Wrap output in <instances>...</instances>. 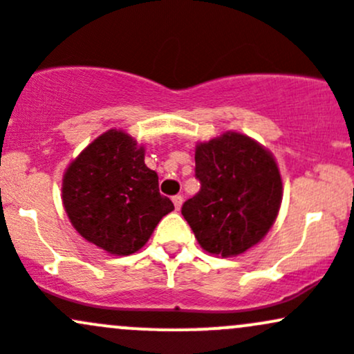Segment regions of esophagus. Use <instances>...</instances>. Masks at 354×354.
<instances>
[{"label": "esophagus", "mask_w": 354, "mask_h": 354, "mask_svg": "<svg viewBox=\"0 0 354 354\" xmlns=\"http://www.w3.org/2000/svg\"><path fill=\"white\" fill-rule=\"evenodd\" d=\"M172 201H174V206H176V209L178 211V209H180V206H182V201H184V198H182L180 194H177V196H174V198H172Z\"/></svg>", "instance_id": "esophagus-1"}]
</instances>
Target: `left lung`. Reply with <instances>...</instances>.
Wrapping results in <instances>:
<instances>
[{"label":"left lung","instance_id":"obj_1","mask_svg":"<svg viewBox=\"0 0 354 354\" xmlns=\"http://www.w3.org/2000/svg\"><path fill=\"white\" fill-rule=\"evenodd\" d=\"M194 176L201 184L182 204V216L206 252H245L269 232L281 204V176L271 153L239 133L196 148Z\"/></svg>","mask_w":354,"mask_h":354}]
</instances>
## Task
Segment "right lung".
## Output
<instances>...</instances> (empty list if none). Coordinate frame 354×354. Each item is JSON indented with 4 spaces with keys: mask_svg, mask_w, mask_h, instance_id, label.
Here are the masks:
<instances>
[{
    "mask_svg": "<svg viewBox=\"0 0 354 354\" xmlns=\"http://www.w3.org/2000/svg\"><path fill=\"white\" fill-rule=\"evenodd\" d=\"M63 204L83 239L115 256L148 242L174 203L160 194L158 176L145 165V150L122 131L98 136L69 165Z\"/></svg>",
    "mask_w": 354,
    "mask_h": 354,
    "instance_id": "right-lung-1",
    "label": "right lung"
}]
</instances>
